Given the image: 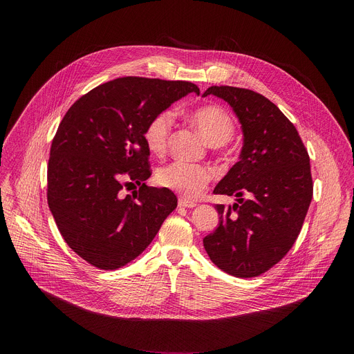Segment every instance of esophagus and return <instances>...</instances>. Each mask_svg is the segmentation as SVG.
Instances as JSON below:
<instances>
[{
    "instance_id": "obj_1",
    "label": "esophagus",
    "mask_w": 354,
    "mask_h": 354,
    "mask_svg": "<svg viewBox=\"0 0 354 354\" xmlns=\"http://www.w3.org/2000/svg\"><path fill=\"white\" fill-rule=\"evenodd\" d=\"M178 205L182 208H195L196 203L194 201H188L187 198H179Z\"/></svg>"
}]
</instances>
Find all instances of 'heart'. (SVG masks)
I'll return each instance as SVG.
<instances>
[{
    "label": "heart",
    "mask_w": 354,
    "mask_h": 354,
    "mask_svg": "<svg viewBox=\"0 0 354 354\" xmlns=\"http://www.w3.org/2000/svg\"><path fill=\"white\" fill-rule=\"evenodd\" d=\"M189 120L205 138L211 146H222L231 140L235 132L234 120L227 111L219 106H202L189 113ZM174 115L171 111H160L147 123L143 140L149 152L160 156L165 153L169 140ZM159 187L180 194L185 198H198L211 180V171L207 166L196 163L172 162L159 167L155 175Z\"/></svg>",
    "instance_id": "obj_1"
}]
</instances>
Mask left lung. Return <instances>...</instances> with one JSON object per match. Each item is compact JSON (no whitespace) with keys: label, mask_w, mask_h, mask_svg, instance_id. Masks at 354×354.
<instances>
[{"label":"left lung","mask_w":354,"mask_h":354,"mask_svg":"<svg viewBox=\"0 0 354 354\" xmlns=\"http://www.w3.org/2000/svg\"><path fill=\"white\" fill-rule=\"evenodd\" d=\"M209 95L232 107L244 143L214 189L236 202L215 207L219 227L203 247L219 270L257 277L283 259L301 231L313 198L310 158L294 124L263 95L231 86H212L202 96Z\"/></svg>","instance_id":"left-lung-1"}]
</instances>
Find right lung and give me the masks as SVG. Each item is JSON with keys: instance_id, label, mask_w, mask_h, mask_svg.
<instances>
[{"instance_id": "obj_1", "label": "right lung", "mask_w": 354, "mask_h": 354, "mask_svg": "<svg viewBox=\"0 0 354 354\" xmlns=\"http://www.w3.org/2000/svg\"><path fill=\"white\" fill-rule=\"evenodd\" d=\"M199 88L189 82L120 77L74 103L55 133L47 169V201L67 245L91 266L116 270L135 259L178 205L151 176L147 123ZM136 183L130 196L122 188Z\"/></svg>"}]
</instances>
